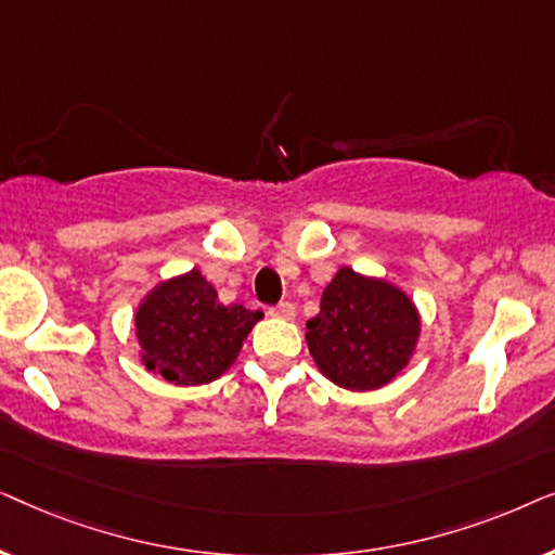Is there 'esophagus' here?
Returning <instances> with one entry per match:
<instances>
[{"mask_svg": "<svg viewBox=\"0 0 555 555\" xmlns=\"http://www.w3.org/2000/svg\"><path fill=\"white\" fill-rule=\"evenodd\" d=\"M272 318H283V321H293L295 318V306L293 302H278L275 308H270Z\"/></svg>", "mask_w": 555, "mask_h": 555, "instance_id": "obj_1", "label": "esophagus"}]
</instances>
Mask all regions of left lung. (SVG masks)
<instances>
[{
    "mask_svg": "<svg viewBox=\"0 0 555 555\" xmlns=\"http://www.w3.org/2000/svg\"><path fill=\"white\" fill-rule=\"evenodd\" d=\"M422 315L391 280L338 268L308 321L306 344L321 374L340 389L376 391L414 359Z\"/></svg>",
    "mask_w": 555,
    "mask_h": 555,
    "instance_id": "8db88e82",
    "label": "left lung"
}]
</instances>
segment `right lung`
Wrapping results in <instances>:
<instances>
[{
	"instance_id": "1",
	"label": "right lung",
	"mask_w": 555,
	"mask_h": 555,
	"mask_svg": "<svg viewBox=\"0 0 555 555\" xmlns=\"http://www.w3.org/2000/svg\"><path fill=\"white\" fill-rule=\"evenodd\" d=\"M260 310L222 306L199 270L181 272L151 287L135 306L139 361L177 386L217 382L232 369Z\"/></svg>"
}]
</instances>
